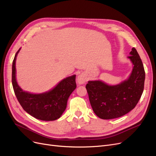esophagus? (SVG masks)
<instances>
[{
    "mask_svg": "<svg viewBox=\"0 0 156 156\" xmlns=\"http://www.w3.org/2000/svg\"><path fill=\"white\" fill-rule=\"evenodd\" d=\"M87 81V77L84 74H80L77 77V83L79 84H83Z\"/></svg>",
    "mask_w": 156,
    "mask_h": 156,
    "instance_id": "1",
    "label": "esophagus"
}]
</instances>
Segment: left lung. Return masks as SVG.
<instances>
[{
  "label": "left lung",
  "mask_w": 156,
  "mask_h": 156,
  "mask_svg": "<svg viewBox=\"0 0 156 156\" xmlns=\"http://www.w3.org/2000/svg\"><path fill=\"white\" fill-rule=\"evenodd\" d=\"M127 56L133 64L129 79L110 86L101 81H91L86 88L94 113L101 119H116L128 113L137 104L144 90L145 72L135 48Z\"/></svg>",
  "instance_id": "8db88e82"
}]
</instances>
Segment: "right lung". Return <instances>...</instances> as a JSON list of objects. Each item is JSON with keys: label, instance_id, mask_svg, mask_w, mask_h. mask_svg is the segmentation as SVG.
<instances>
[{"label": "right lung", "instance_id": "right-lung-1", "mask_svg": "<svg viewBox=\"0 0 156 156\" xmlns=\"http://www.w3.org/2000/svg\"><path fill=\"white\" fill-rule=\"evenodd\" d=\"M17 51L12 63V81L18 101L27 113L37 119L53 121L59 119L66 110L70 94L76 88L74 75L60 81L51 90L39 94L23 91L19 87L16 79V60Z\"/></svg>", "mask_w": 156, "mask_h": 156}]
</instances>
